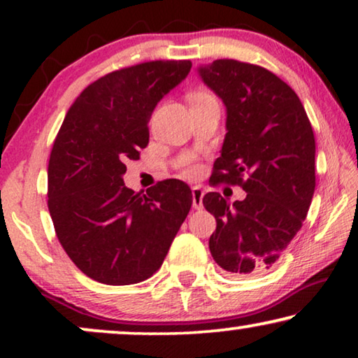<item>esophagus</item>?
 Wrapping results in <instances>:
<instances>
[{
    "label": "esophagus",
    "instance_id": "esophagus-1",
    "mask_svg": "<svg viewBox=\"0 0 358 358\" xmlns=\"http://www.w3.org/2000/svg\"><path fill=\"white\" fill-rule=\"evenodd\" d=\"M192 205L195 210H200L203 207V190L200 187L192 189Z\"/></svg>",
    "mask_w": 358,
    "mask_h": 358
}]
</instances>
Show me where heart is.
Masks as SVG:
<instances>
[{
    "label": "heart",
    "mask_w": 358,
    "mask_h": 358,
    "mask_svg": "<svg viewBox=\"0 0 358 358\" xmlns=\"http://www.w3.org/2000/svg\"><path fill=\"white\" fill-rule=\"evenodd\" d=\"M200 96H207V94H195L192 97H200ZM187 174H192V171H187Z\"/></svg>",
    "instance_id": "obj_1"
}]
</instances>
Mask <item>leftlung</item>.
I'll use <instances>...</instances> for the list:
<instances>
[{
	"instance_id": "8db88e82",
	"label": "left lung",
	"mask_w": 358,
	"mask_h": 358,
	"mask_svg": "<svg viewBox=\"0 0 358 358\" xmlns=\"http://www.w3.org/2000/svg\"><path fill=\"white\" fill-rule=\"evenodd\" d=\"M197 73L227 107L213 184L248 192L231 205L218 192L203 197L217 220L210 252L228 273L256 275L280 259L305 222L316 185L315 134L296 92L266 68L215 60Z\"/></svg>"
}]
</instances>
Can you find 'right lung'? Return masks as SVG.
Wrapping results in <instances>:
<instances>
[{"mask_svg":"<svg viewBox=\"0 0 358 358\" xmlns=\"http://www.w3.org/2000/svg\"><path fill=\"white\" fill-rule=\"evenodd\" d=\"M189 60L140 63L109 73L76 97L48 161V212L83 273L106 285L153 275L184 223L192 192L179 179L125 187V163L148 145L158 102L189 75Z\"/></svg>","mask_w":358,"mask_h":358,"instance_id":"obj_1","label":"right lung"}]
</instances>
